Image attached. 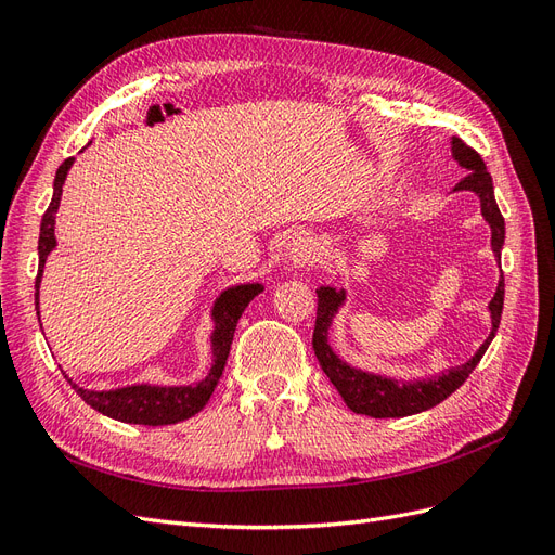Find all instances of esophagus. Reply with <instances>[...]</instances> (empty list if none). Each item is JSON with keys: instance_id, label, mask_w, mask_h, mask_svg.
Here are the masks:
<instances>
[{"instance_id": "1", "label": "esophagus", "mask_w": 555, "mask_h": 555, "mask_svg": "<svg viewBox=\"0 0 555 555\" xmlns=\"http://www.w3.org/2000/svg\"><path fill=\"white\" fill-rule=\"evenodd\" d=\"M314 257V243L306 233H298L289 243H287V251H284V263L289 268L304 266L306 261H310Z\"/></svg>"}]
</instances>
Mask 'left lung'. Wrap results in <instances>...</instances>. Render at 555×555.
Instances as JSON below:
<instances>
[{"label":"left lung","instance_id":"8db88e82","mask_svg":"<svg viewBox=\"0 0 555 555\" xmlns=\"http://www.w3.org/2000/svg\"><path fill=\"white\" fill-rule=\"evenodd\" d=\"M451 157L453 162H459L461 169L467 171V176L456 184V188H453V192L465 190V192H475L479 196L481 217L486 220V224L491 227L493 257L500 261V251H502V245H505V220H502L500 208L495 204L491 173L486 171V164L481 162V157L475 153V150L465 145L456 137H451ZM345 300H347L345 289H335V287H328V284L317 289V322H314V335H312L314 357L351 412L373 416V418H400V416L418 414L440 405V402L456 391L459 386L469 377V373L475 371L477 363L481 361L486 349H489L491 340L498 333L502 304H505V280H502V275L498 280V289L489 304L491 333L475 351V357L467 359L463 365L442 371L440 375L416 377V379H396V377H384L377 373H367V371H361V367L349 365L345 359L335 354V349L328 343V333L333 326V319L345 306Z\"/></svg>","mask_w":555,"mask_h":555}]
</instances>
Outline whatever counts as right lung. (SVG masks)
<instances>
[{"label":"right lung","instance_id":"obj_1","mask_svg":"<svg viewBox=\"0 0 555 555\" xmlns=\"http://www.w3.org/2000/svg\"><path fill=\"white\" fill-rule=\"evenodd\" d=\"M76 157L64 159L55 173L53 182V198L50 206L43 212L41 220V233H39V275L35 284V300H37V314H39V287L43 278V266L50 251L55 249V212L60 210V198L66 173L72 171ZM263 292L261 282H243L227 287L220 296L215 298L210 319H212V333H210V349H212V363L208 367V375L198 379L196 384H180V386H162V384H127L117 386V389H86V386L76 384L69 375V384L76 389V393L88 402L90 408L102 412L115 422L125 424H141V426H169L178 424L198 414L206 408L210 400L217 382L222 377V371L229 359V349L233 343V333H236V324L243 314V310L249 306V300Z\"/></svg>","mask_w":555,"mask_h":555}]
</instances>
